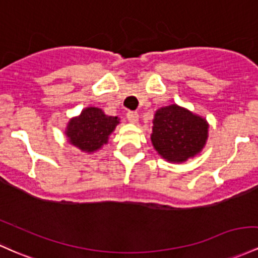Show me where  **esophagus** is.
Masks as SVG:
<instances>
[{"label":"esophagus","instance_id":"34e87169","mask_svg":"<svg viewBox=\"0 0 258 258\" xmlns=\"http://www.w3.org/2000/svg\"><path fill=\"white\" fill-rule=\"evenodd\" d=\"M126 116H127V120L130 121V122H132V123H136L138 121V114H137V111H128L126 114Z\"/></svg>","mask_w":258,"mask_h":258}]
</instances>
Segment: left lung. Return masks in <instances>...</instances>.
<instances>
[{"label": "left lung", "instance_id": "8db88e82", "mask_svg": "<svg viewBox=\"0 0 258 258\" xmlns=\"http://www.w3.org/2000/svg\"><path fill=\"white\" fill-rule=\"evenodd\" d=\"M153 123V146L161 157L174 163L195 157L208 137L205 118L177 105L158 110Z\"/></svg>", "mask_w": 258, "mask_h": 258}]
</instances>
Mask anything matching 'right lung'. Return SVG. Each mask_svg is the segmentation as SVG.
I'll return each instance as SVG.
<instances>
[{"instance_id": "right-lung-1", "label": "right lung", "mask_w": 258, "mask_h": 258, "mask_svg": "<svg viewBox=\"0 0 258 258\" xmlns=\"http://www.w3.org/2000/svg\"><path fill=\"white\" fill-rule=\"evenodd\" d=\"M117 123V117L105 115L98 107H88L79 117L70 121L66 134L70 142L82 151L94 152L107 142Z\"/></svg>"}]
</instances>
